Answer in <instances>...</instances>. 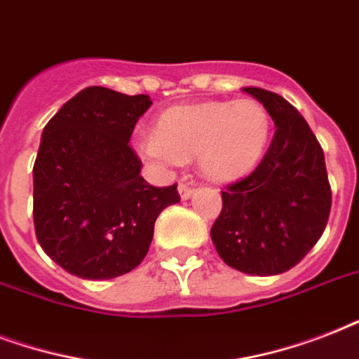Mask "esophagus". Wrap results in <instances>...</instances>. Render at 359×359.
Here are the masks:
<instances>
[{"mask_svg": "<svg viewBox=\"0 0 359 359\" xmlns=\"http://www.w3.org/2000/svg\"><path fill=\"white\" fill-rule=\"evenodd\" d=\"M179 194H180V197H182V199H188V197H191V194H194V186L186 184V182H180Z\"/></svg>", "mask_w": 359, "mask_h": 359, "instance_id": "1", "label": "esophagus"}]
</instances>
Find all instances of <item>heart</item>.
Listing matches in <instances>:
<instances>
[{
    "mask_svg": "<svg viewBox=\"0 0 359 359\" xmlns=\"http://www.w3.org/2000/svg\"><path fill=\"white\" fill-rule=\"evenodd\" d=\"M272 132L266 108L255 98L212 100L165 109L156 135L141 141V151L163 163L197 158L214 182H233L261 162Z\"/></svg>",
    "mask_w": 359,
    "mask_h": 359,
    "instance_id": "obj_1",
    "label": "heart"
}]
</instances>
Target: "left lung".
Masks as SVG:
<instances>
[{"label": "left lung", "instance_id": "1", "mask_svg": "<svg viewBox=\"0 0 359 359\" xmlns=\"http://www.w3.org/2000/svg\"><path fill=\"white\" fill-rule=\"evenodd\" d=\"M276 124L261 163L222 191L210 236L225 264L250 276L296 266L323 236L332 208L324 152L298 109L276 93L244 87Z\"/></svg>", "mask_w": 359, "mask_h": 359}]
</instances>
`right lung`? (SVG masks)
I'll return each mask as SVG.
<instances>
[{
    "label": "right lung",
    "instance_id": "add662e5",
    "mask_svg": "<svg viewBox=\"0 0 359 359\" xmlns=\"http://www.w3.org/2000/svg\"><path fill=\"white\" fill-rule=\"evenodd\" d=\"M147 95L87 87L42 130L33 165V222L52 261L83 279H111L145 259L158 214L180 201L177 184L141 177L128 145Z\"/></svg>",
    "mask_w": 359,
    "mask_h": 359
}]
</instances>
